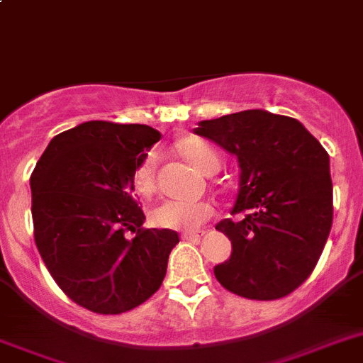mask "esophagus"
Returning <instances> with one entry per match:
<instances>
[{"instance_id": "1", "label": "esophagus", "mask_w": 363, "mask_h": 363, "mask_svg": "<svg viewBox=\"0 0 363 363\" xmlns=\"http://www.w3.org/2000/svg\"><path fill=\"white\" fill-rule=\"evenodd\" d=\"M203 236V233L199 230H184L182 233V240H199Z\"/></svg>"}]
</instances>
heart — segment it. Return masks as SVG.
Listing matches in <instances>:
<instances>
[{
    "label": "heart",
    "instance_id": "b5f03b06",
    "mask_svg": "<svg viewBox=\"0 0 363 363\" xmlns=\"http://www.w3.org/2000/svg\"><path fill=\"white\" fill-rule=\"evenodd\" d=\"M179 151L197 172H218L219 157L199 138H186L179 144ZM157 153L151 151L140 162L135 173V188L140 196H151L157 186ZM214 216V206L206 201H164L151 212V221L158 228L196 230Z\"/></svg>",
    "mask_w": 363,
    "mask_h": 363
}]
</instances>
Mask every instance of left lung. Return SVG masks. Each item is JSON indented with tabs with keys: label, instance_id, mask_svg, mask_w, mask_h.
I'll list each match as a JSON object with an SVG mask.
<instances>
[{
	"label": "left lung",
	"instance_id": "1",
	"mask_svg": "<svg viewBox=\"0 0 363 363\" xmlns=\"http://www.w3.org/2000/svg\"><path fill=\"white\" fill-rule=\"evenodd\" d=\"M196 135L236 155L240 190L216 230L233 255L214 267L225 290L255 301L290 295L308 279L332 227L330 160L295 118L243 111L199 121Z\"/></svg>",
	"mask_w": 363,
	"mask_h": 363
}]
</instances>
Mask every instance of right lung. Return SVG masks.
Returning a JSON list of instances; mask_svg holds the SVG:
<instances>
[{
	"instance_id": "1",
	"label": "right lung",
	"mask_w": 363,
	"mask_h": 363,
	"mask_svg": "<svg viewBox=\"0 0 363 363\" xmlns=\"http://www.w3.org/2000/svg\"><path fill=\"white\" fill-rule=\"evenodd\" d=\"M158 140L149 125L84 121L55 136L36 162V247L60 290L90 312H129L166 277L179 234L142 227L133 197L136 167Z\"/></svg>"
}]
</instances>
